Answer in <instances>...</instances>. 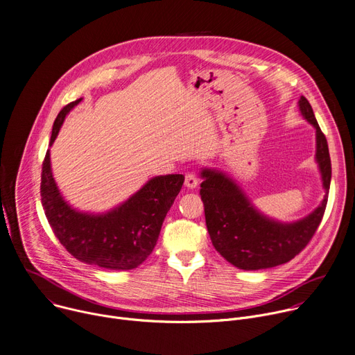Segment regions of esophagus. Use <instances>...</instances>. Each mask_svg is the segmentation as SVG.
Returning <instances> with one entry per match:
<instances>
[{
  "label": "esophagus",
  "instance_id": "1",
  "mask_svg": "<svg viewBox=\"0 0 355 355\" xmlns=\"http://www.w3.org/2000/svg\"><path fill=\"white\" fill-rule=\"evenodd\" d=\"M198 184H199L198 176H196L193 172L186 173V176H184V186L187 189H194V187H198Z\"/></svg>",
  "mask_w": 355,
  "mask_h": 355
}]
</instances>
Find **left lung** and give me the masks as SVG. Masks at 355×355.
Here are the masks:
<instances>
[{"label": "left lung", "instance_id": "obj_1", "mask_svg": "<svg viewBox=\"0 0 355 355\" xmlns=\"http://www.w3.org/2000/svg\"><path fill=\"white\" fill-rule=\"evenodd\" d=\"M297 105L304 120L316 130L314 159L326 193L310 214L292 223L275 220L259 211L244 189L225 172L211 168L200 171V196L211 243L239 269L258 270L289 262L307 245L323 218L331 182L329 145L309 101L302 96Z\"/></svg>", "mask_w": 355, "mask_h": 355}]
</instances>
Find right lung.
I'll return each mask as SVG.
<instances>
[{"label": "right lung", "mask_w": 355, "mask_h": 355, "mask_svg": "<svg viewBox=\"0 0 355 355\" xmlns=\"http://www.w3.org/2000/svg\"><path fill=\"white\" fill-rule=\"evenodd\" d=\"M82 100L67 104L58 114L51 146L66 115ZM183 182V175L155 176L131 198L108 211H80L62 196L52 173L48 149L42 166V206L58 240L74 258L110 270H127L139 266L153 251Z\"/></svg>", "instance_id": "right-lung-1"}]
</instances>
